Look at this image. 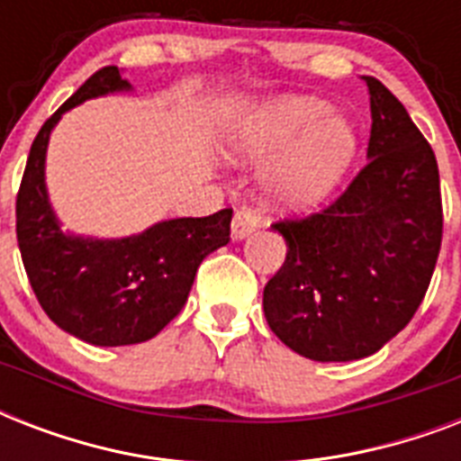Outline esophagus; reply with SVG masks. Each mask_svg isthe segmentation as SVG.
<instances>
[{
	"label": "esophagus",
	"instance_id": "1",
	"mask_svg": "<svg viewBox=\"0 0 461 461\" xmlns=\"http://www.w3.org/2000/svg\"><path fill=\"white\" fill-rule=\"evenodd\" d=\"M258 227L260 220L253 215L251 210H237V215L231 220V239H234V241H241V239L251 237Z\"/></svg>",
	"mask_w": 461,
	"mask_h": 461
}]
</instances>
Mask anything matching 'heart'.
<instances>
[{
    "instance_id": "heart-1",
    "label": "heart",
    "mask_w": 461,
    "mask_h": 461,
    "mask_svg": "<svg viewBox=\"0 0 461 461\" xmlns=\"http://www.w3.org/2000/svg\"><path fill=\"white\" fill-rule=\"evenodd\" d=\"M237 162H270L263 191L275 210L302 212L321 203L342 181L357 153V133L328 103L282 95L246 114L227 136Z\"/></svg>"
}]
</instances>
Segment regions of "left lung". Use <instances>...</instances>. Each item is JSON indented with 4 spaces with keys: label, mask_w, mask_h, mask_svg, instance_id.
I'll list each match as a JSON object with an SVG mask.
<instances>
[{
    "label": "left lung",
    "mask_w": 461,
    "mask_h": 461,
    "mask_svg": "<svg viewBox=\"0 0 461 461\" xmlns=\"http://www.w3.org/2000/svg\"><path fill=\"white\" fill-rule=\"evenodd\" d=\"M368 162L332 205L273 224L287 258L263 289L267 325L313 361H357L421 306L443 241L433 148L373 76Z\"/></svg>",
    "instance_id": "1"
}]
</instances>
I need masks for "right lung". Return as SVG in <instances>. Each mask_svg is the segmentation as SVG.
<instances>
[{
	"label": "right lung",
	"instance_id": "right-lung-1",
	"mask_svg": "<svg viewBox=\"0 0 461 461\" xmlns=\"http://www.w3.org/2000/svg\"><path fill=\"white\" fill-rule=\"evenodd\" d=\"M131 90L117 67L90 76L31 146L16 195V237L25 273L54 325L95 347L153 339L179 315L208 253L230 241L231 210L176 217L124 239H93L61 230L45 186L47 143L64 112L93 97Z\"/></svg>",
	"mask_w": 461,
	"mask_h": 461
}]
</instances>
